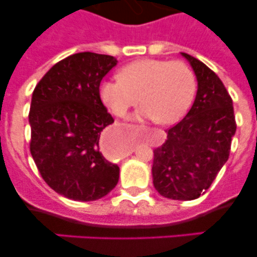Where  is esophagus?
Masks as SVG:
<instances>
[{
  "label": "esophagus",
  "mask_w": 257,
  "mask_h": 257,
  "mask_svg": "<svg viewBox=\"0 0 257 257\" xmlns=\"http://www.w3.org/2000/svg\"><path fill=\"white\" fill-rule=\"evenodd\" d=\"M100 149L105 155H109V157H113L118 153V147L110 134H103V137L100 138Z\"/></svg>",
  "instance_id": "1"
}]
</instances>
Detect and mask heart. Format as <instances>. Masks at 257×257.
<instances>
[{"label":"heart","mask_w":257,"mask_h":257,"mask_svg":"<svg viewBox=\"0 0 257 257\" xmlns=\"http://www.w3.org/2000/svg\"><path fill=\"white\" fill-rule=\"evenodd\" d=\"M118 76L99 85L103 103L116 116L125 115L141 95L142 118L173 124L188 112L195 95V74L183 61L138 59L121 67Z\"/></svg>","instance_id":"b5f03b06"}]
</instances>
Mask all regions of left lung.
Returning a JSON list of instances; mask_svg holds the SVG:
<instances>
[{
  "label": "left lung",
  "instance_id": "8db88e82",
  "mask_svg": "<svg viewBox=\"0 0 257 257\" xmlns=\"http://www.w3.org/2000/svg\"><path fill=\"white\" fill-rule=\"evenodd\" d=\"M181 54L195 72L198 92L190 110L154 150L153 184L165 198L194 200L229 159L236 121L231 97L216 73L195 57Z\"/></svg>",
  "mask_w": 257,
  "mask_h": 257
}]
</instances>
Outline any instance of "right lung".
I'll return each instance as SVG.
<instances>
[{
    "label": "right lung",
    "mask_w": 257,
    "mask_h": 257,
    "mask_svg": "<svg viewBox=\"0 0 257 257\" xmlns=\"http://www.w3.org/2000/svg\"><path fill=\"white\" fill-rule=\"evenodd\" d=\"M115 66L108 54H72L54 64L33 90L31 154L49 188L72 200H98L118 184L119 167L99 152L100 132L114 121L99 85Z\"/></svg>",
    "instance_id": "add662e5"
}]
</instances>
